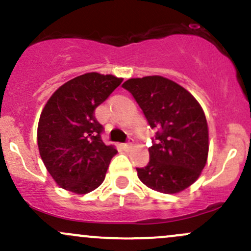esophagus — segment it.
Segmentation results:
<instances>
[{"mask_svg":"<svg viewBox=\"0 0 251 251\" xmlns=\"http://www.w3.org/2000/svg\"><path fill=\"white\" fill-rule=\"evenodd\" d=\"M132 143H133V140L132 139H128V142L126 144H123V148L124 150H126V151H129V150L132 149Z\"/></svg>","mask_w":251,"mask_h":251,"instance_id":"obj_1","label":"esophagus"}]
</instances>
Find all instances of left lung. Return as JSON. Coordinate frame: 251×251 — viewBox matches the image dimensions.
<instances>
[{
  "instance_id": "1",
  "label": "left lung",
  "mask_w": 251,
  "mask_h": 251,
  "mask_svg": "<svg viewBox=\"0 0 251 251\" xmlns=\"http://www.w3.org/2000/svg\"><path fill=\"white\" fill-rule=\"evenodd\" d=\"M123 87L157 129L149 164L137 169L139 179L163 194L189 188L200 177L209 152L208 123L200 102L180 85L159 75L128 79Z\"/></svg>"
}]
</instances>
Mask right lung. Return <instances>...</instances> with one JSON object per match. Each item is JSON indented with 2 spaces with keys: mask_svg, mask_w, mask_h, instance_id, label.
<instances>
[{
  "mask_svg": "<svg viewBox=\"0 0 251 251\" xmlns=\"http://www.w3.org/2000/svg\"><path fill=\"white\" fill-rule=\"evenodd\" d=\"M122 82L111 74H82L57 88L43 107L37 145L46 169L62 189L88 194L105 179L117 150L103 144V127L94 111Z\"/></svg>",
  "mask_w": 251,
  "mask_h": 251,
  "instance_id": "right-lung-1",
  "label": "right lung"
}]
</instances>
